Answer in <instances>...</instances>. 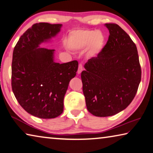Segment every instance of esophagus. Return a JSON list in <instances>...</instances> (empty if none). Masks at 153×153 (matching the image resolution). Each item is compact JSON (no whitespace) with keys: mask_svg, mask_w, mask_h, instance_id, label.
Listing matches in <instances>:
<instances>
[{"mask_svg":"<svg viewBox=\"0 0 153 153\" xmlns=\"http://www.w3.org/2000/svg\"><path fill=\"white\" fill-rule=\"evenodd\" d=\"M82 71H83V65H82V63H79L78 66V69H77V74H81Z\"/></svg>","mask_w":153,"mask_h":153,"instance_id":"obj_1","label":"esophagus"}]
</instances>
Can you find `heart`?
Returning <instances> with one entry per match:
<instances>
[{"label": "heart", "mask_w": 153, "mask_h": 153, "mask_svg": "<svg viewBox=\"0 0 153 153\" xmlns=\"http://www.w3.org/2000/svg\"><path fill=\"white\" fill-rule=\"evenodd\" d=\"M69 43L74 50H80L87 48L89 55L96 56L103 50L105 45V36L100 31L82 30L71 33Z\"/></svg>", "instance_id": "1"}]
</instances>
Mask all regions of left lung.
<instances>
[{
	"label": "left lung",
	"instance_id": "8db88e82",
	"mask_svg": "<svg viewBox=\"0 0 153 153\" xmlns=\"http://www.w3.org/2000/svg\"><path fill=\"white\" fill-rule=\"evenodd\" d=\"M105 26L110 32L107 43L81 74L87 110L99 117L125 110L135 97L142 76L135 43L118 24Z\"/></svg>",
	"mask_w": 153,
	"mask_h": 153
}]
</instances>
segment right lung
<instances>
[{
  "mask_svg": "<svg viewBox=\"0 0 153 153\" xmlns=\"http://www.w3.org/2000/svg\"><path fill=\"white\" fill-rule=\"evenodd\" d=\"M61 24L36 23L24 33L14 48L11 65L12 91L28 113L40 118H54L63 111L68 85L76 76L77 60L54 62V50L37 48L59 32Z\"/></svg>",
  "mask_w": 153,
  "mask_h": 153,
  "instance_id": "right-lung-1",
  "label": "right lung"
}]
</instances>
